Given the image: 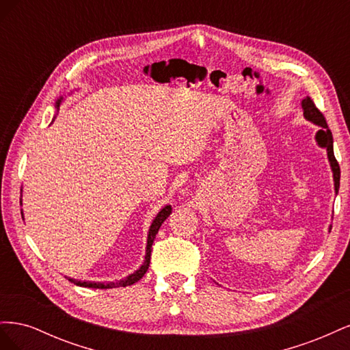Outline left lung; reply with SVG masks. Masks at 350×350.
Instances as JSON below:
<instances>
[{"instance_id": "1", "label": "left lung", "mask_w": 350, "mask_h": 350, "mask_svg": "<svg viewBox=\"0 0 350 350\" xmlns=\"http://www.w3.org/2000/svg\"><path fill=\"white\" fill-rule=\"evenodd\" d=\"M301 105H302V111H304L305 120H308V121H311L312 124L321 126V130H319V133L315 134V140H317V144H319L320 147H324V149L327 150L328 162H330L332 171H333L334 191H336V194H337V193H338V187H340V166H338V163H337V161H336V157H334L332 131L328 130L324 115L320 112L319 108L315 107V103L312 102V99H311L310 96H306L305 99H302Z\"/></svg>"}]
</instances>
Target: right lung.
<instances>
[{"label": "right lung", "mask_w": 350, "mask_h": 350, "mask_svg": "<svg viewBox=\"0 0 350 350\" xmlns=\"http://www.w3.org/2000/svg\"><path fill=\"white\" fill-rule=\"evenodd\" d=\"M61 100H62V98H59L58 99V102H57V109L59 108V103H61ZM20 203H22V201H20ZM171 211H172V207L171 206H165L161 211H159L157 213V216L154 217V220L152 221V226H150V229H149V237H147V247H146V257H144V262H143V266L137 270V271H134L133 274H130V276H126L125 279H122V280H116V282H109V283H103V282H81V280H76V279H71V278H67L71 283H74V284H77V286H83V288H93V289H112V288H125V286H130V284H133V283H135V282H139L144 274H146V271H147V269H149V266H150V254H152V245H153V241H154V238H156V234H157V230H159V228L162 226V224L163 221L167 219V216L171 215Z\"/></svg>", "instance_id": "right-lung-1"}]
</instances>
